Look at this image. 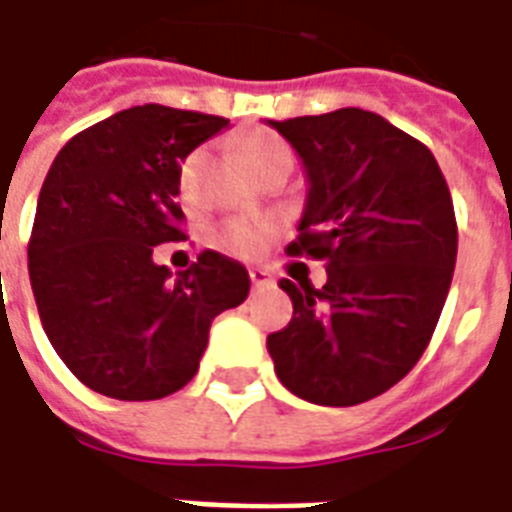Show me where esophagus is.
I'll return each instance as SVG.
<instances>
[{
	"mask_svg": "<svg viewBox=\"0 0 512 512\" xmlns=\"http://www.w3.org/2000/svg\"><path fill=\"white\" fill-rule=\"evenodd\" d=\"M249 279H252V287H255V290H263V287L274 285V279H271L266 271H260V268H252V271H249Z\"/></svg>",
	"mask_w": 512,
	"mask_h": 512,
	"instance_id": "obj_1",
	"label": "esophagus"
}]
</instances>
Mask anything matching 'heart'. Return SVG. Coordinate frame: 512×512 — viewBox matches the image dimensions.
Wrapping results in <instances>:
<instances>
[{
    "instance_id": "b5f03b06",
    "label": "heart",
    "mask_w": 512,
    "mask_h": 512,
    "mask_svg": "<svg viewBox=\"0 0 512 512\" xmlns=\"http://www.w3.org/2000/svg\"><path fill=\"white\" fill-rule=\"evenodd\" d=\"M241 160L246 162V168L255 173L257 168L263 165H271V162H293V151L287 146L285 140L276 138L271 132H255L249 138L241 140ZM195 168H198V160L189 157L181 168V189L187 192L192 187V179H195ZM266 227L257 225V222H246V219H236L230 225L222 227L219 233V244L225 246L227 252H233L238 257H252L257 255L263 244H266Z\"/></svg>"
}]
</instances>
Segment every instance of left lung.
Instances as JSON below:
<instances>
[{
  "mask_svg": "<svg viewBox=\"0 0 512 512\" xmlns=\"http://www.w3.org/2000/svg\"><path fill=\"white\" fill-rule=\"evenodd\" d=\"M309 192L287 255L325 260V285L279 287L293 320L268 336L298 399L352 407L393 388L429 347L456 268L458 230L434 154L361 108L271 121Z\"/></svg>",
  "mask_w": 512,
  "mask_h": 512,
  "instance_id": "left-lung-1",
  "label": "left lung"
}]
</instances>
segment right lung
Masks as SVG:
<instances>
[{"label": "right lung", "instance_id": "1", "mask_svg": "<svg viewBox=\"0 0 512 512\" xmlns=\"http://www.w3.org/2000/svg\"><path fill=\"white\" fill-rule=\"evenodd\" d=\"M222 116L135 105L78 132L37 198L29 279L56 355L92 391L151 401L184 388L211 320L244 304L246 268L219 252L173 276L154 246L181 241V162Z\"/></svg>", "mask_w": 512, "mask_h": 512}]
</instances>
